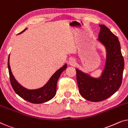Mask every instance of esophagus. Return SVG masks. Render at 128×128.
Segmentation results:
<instances>
[{"mask_svg": "<svg viewBox=\"0 0 128 128\" xmlns=\"http://www.w3.org/2000/svg\"><path fill=\"white\" fill-rule=\"evenodd\" d=\"M76 64V60L74 58H70L69 60V64L70 66H74Z\"/></svg>", "mask_w": 128, "mask_h": 128, "instance_id": "obj_1", "label": "esophagus"}]
</instances>
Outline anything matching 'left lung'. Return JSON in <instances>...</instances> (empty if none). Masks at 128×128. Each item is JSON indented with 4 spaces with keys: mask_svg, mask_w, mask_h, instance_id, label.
<instances>
[{
    "mask_svg": "<svg viewBox=\"0 0 128 128\" xmlns=\"http://www.w3.org/2000/svg\"><path fill=\"white\" fill-rule=\"evenodd\" d=\"M98 40L106 49V62L101 76L94 78L76 69V78L81 96L92 102L103 101L113 95L122 84L124 69L120 41L106 26L99 25Z\"/></svg>",
    "mask_w": 128,
    "mask_h": 128,
    "instance_id": "1",
    "label": "left lung"
}]
</instances>
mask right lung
Segmentation results:
<instances>
[{"label":"right lung","instance_id":"obj_1","mask_svg":"<svg viewBox=\"0 0 128 128\" xmlns=\"http://www.w3.org/2000/svg\"><path fill=\"white\" fill-rule=\"evenodd\" d=\"M26 29L27 28L24 29L22 32L19 33L18 34H22ZM9 56H8V69L10 80L12 86L17 94H18L22 98L33 104H41V103L45 102L50 101L52 98L55 97L56 92L57 82L61 73L67 68V64H64V66L58 70L43 87L38 89L29 90L22 87L20 84H19L12 74L10 66Z\"/></svg>","mask_w":128,"mask_h":128}]
</instances>
